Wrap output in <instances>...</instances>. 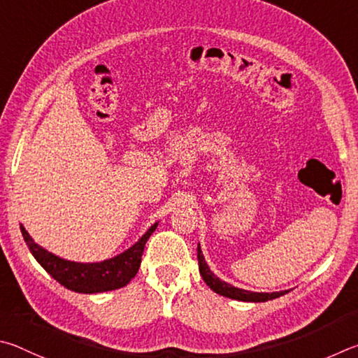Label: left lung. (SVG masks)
Listing matches in <instances>:
<instances>
[{"instance_id":"8db88e82","label":"left lung","mask_w":358,"mask_h":358,"mask_svg":"<svg viewBox=\"0 0 358 358\" xmlns=\"http://www.w3.org/2000/svg\"><path fill=\"white\" fill-rule=\"evenodd\" d=\"M198 266H199V273H201L203 280L206 281L212 291L220 294V296L234 299V300H242V302H266V300H272L277 299L280 296H285L287 291H281V292H252V291H243L239 289V287H234L228 283H224L220 278H217L214 273L210 272V268L208 267L204 261V256L201 253V248L198 245Z\"/></svg>"}]
</instances>
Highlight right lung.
Masks as SVG:
<instances>
[{"mask_svg":"<svg viewBox=\"0 0 358 358\" xmlns=\"http://www.w3.org/2000/svg\"><path fill=\"white\" fill-rule=\"evenodd\" d=\"M157 228V223L149 228V231L138 241L134 247L127 252L116 256L113 259H106L102 262H94V264H81V262H71L61 259L58 256L52 255L47 250L33 242L29 234L20 227L23 239L27 242L29 252L33 253L36 261L52 275V277L64 287L81 294H96L119 289L135 277L138 268L141 264V256L144 252L150 234Z\"/></svg>","mask_w":358,"mask_h":358,"instance_id":"add662e5","label":"right lung"}]
</instances>
